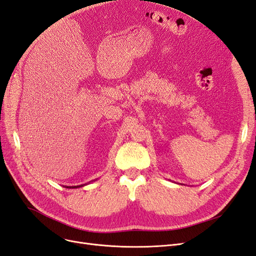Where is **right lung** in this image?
<instances>
[{
	"instance_id": "right-lung-1",
	"label": "right lung",
	"mask_w": 256,
	"mask_h": 256,
	"mask_svg": "<svg viewBox=\"0 0 256 256\" xmlns=\"http://www.w3.org/2000/svg\"><path fill=\"white\" fill-rule=\"evenodd\" d=\"M78 187H79V186H76V188H78ZM67 188H68V187H67Z\"/></svg>"
}]
</instances>
